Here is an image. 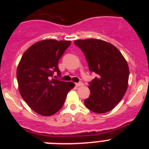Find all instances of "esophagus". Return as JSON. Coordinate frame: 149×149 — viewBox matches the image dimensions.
Masks as SVG:
<instances>
[{
    "label": "esophagus",
    "mask_w": 149,
    "mask_h": 149,
    "mask_svg": "<svg viewBox=\"0 0 149 149\" xmlns=\"http://www.w3.org/2000/svg\"><path fill=\"white\" fill-rule=\"evenodd\" d=\"M83 85H84V84H83L82 82H79V83H76L75 84V86H77V87H78V86H83Z\"/></svg>",
    "instance_id": "34e87169"
}]
</instances>
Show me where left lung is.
I'll return each instance as SVG.
<instances>
[{"mask_svg":"<svg viewBox=\"0 0 149 149\" xmlns=\"http://www.w3.org/2000/svg\"><path fill=\"white\" fill-rule=\"evenodd\" d=\"M74 43L84 52L89 71L97 74L89 83L90 95L84 100L85 106L95 113L110 111L127 91L129 68L125 59L115 46L100 39Z\"/></svg>","mask_w":149,"mask_h":149,"instance_id":"left-lung-1","label":"left lung"}]
</instances>
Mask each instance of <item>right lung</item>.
I'll list each match as a JSON object with an SVG mask.
<instances>
[{
  "label": "right lung",
  "instance_id": "obj_1",
  "mask_svg": "<svg viewBox=\"0 0 149 149\" xmlns=\"http://www.w3.org/2000/svg\"><path fill=\"white\" fill-rule=\"evenodd\" d=\"M70 45V41H40L30 46L21 59L16 73L19 92L38 114L49 116L58 112L74 86L51 78L55 72L60 76L58 62Z\"/></svg>",
  "mask_w": 149,
  "mask_h": 149
}]
</instances>
